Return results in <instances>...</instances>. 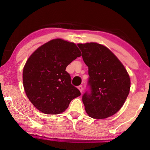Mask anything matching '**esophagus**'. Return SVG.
I'll return each mask as SVG.
<instances>
[{"instance_id": "1", "label": "esophagus", "mask_w": 150, "mask_h": 150, "mask_svg": "<svg viewBox=\"0 0 150 150\" xmlns=\"http://www.w3.org/2000/svg\"><path fill=\"white\" fill-rule=\"evenodd\" d=\"M78 88H79V90L80 91V92L82 93V92H83V86L82 85H80V86H79L78 87Z\"/></svg>"}]
</instances>
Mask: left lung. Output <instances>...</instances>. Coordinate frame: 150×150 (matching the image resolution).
Segmentation results:
<instances>
[{
	"label": "left lung",
	"instance_id": "left-lung-1",
	"mask_svg": "<svg viewBox=\"0 0 150 150\" xmlns=\"http://www.w3.org/2000/svg\"><path fill=\"white\" fill-rule=\"evenodd\" d=\"M88 67L90 92L82 96L87 115L103 119L116 114L123 106L130 89V77L111 51L95 42L78 44Z\"/></svg>",
	"mask_w": 150,
	"mask_h": 150
}]
</instances>
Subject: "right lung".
Returning a JSON list of instances; mask_svg holds the SVG:
<instances>
[{
  "label": "right lung",
  "instance_id": "1",
  "mask_svg": "<svg viewBox=\"0 0 150 150\" xmlns=\"http://www.w3.org/2000/svg\"><path fill=\"white\" fill-rule=\"evenodd\" d=\"M81 55L75 44L62 39L50 40L30 55L24 67L23 85L28 98L38 110L58 115L81 95L65 71Z\"/></svg>",
  "mask_w": 150,
  "mask_h": 150
}]
</instances>
